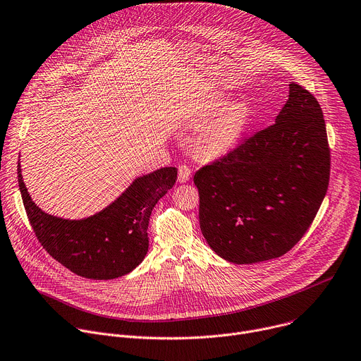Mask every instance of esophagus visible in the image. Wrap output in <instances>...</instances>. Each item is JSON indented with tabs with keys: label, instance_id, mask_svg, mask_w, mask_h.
I'll return each mask as SVG.
<instances>
[{
	"label": "esophagus",
	"instance_id": "1",
	"mask_svg": "<svg viewBox=\"0 0 361 361\" xmlns=\"http://www.w3.org/2000/svg\"><path fill=\"white\" fill-rule=\"evenodd\" d=\"M179 173H178V179H179V182H188L189 179H190V175H192V172H190V168L189 166H186V165H180L179 166V171H178Z\"/></svg>",
	"mask_w": 361,
	"mask_h": 361
}]
</instances>
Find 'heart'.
Listing matches in <instances>:
<instances>
[{"label": "heart", "mask_w": 361, "mask_h": 361, "mask_svg": "<svg viewBox=\"0 0 361 361\" xmlns=\"http://www.w3.org/2000/svg\"><path fill=\"white\" fill-rule=\"evenodd\" d=\"M253 121V109L246 102H229L216 92L196 111L192 125L197 129L190 140L193 154L202 159L222 158L235 151Z\"/></svg>", "instance_id": "heart-1"}]
</instances>
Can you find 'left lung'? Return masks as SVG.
<instances>
[{
	"label": "left lung",
	"instance_id": "1",
	"mask_svg": "<svg viewBox=\"0 0 361 361\" xmlns=\"http://www.w3.org/2000/svg\"><path fill=\"white\" fill-rule=\"evenodd\" d=\"M329 178L322 108L307 90L292 82L273 125L195 173L202 235L231 263L280 257L310 228Z\"/></svg>",
	"mask_w": 361,
	"mask_h": 361
}]
</instances>
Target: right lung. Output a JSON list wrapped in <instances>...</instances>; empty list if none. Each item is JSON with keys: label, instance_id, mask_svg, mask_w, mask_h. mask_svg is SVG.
Returning a JSON list of instances; mask_svg holds the SVG:
<instances>
[{"label": "right lung", "instance_id": "right-lung-1", "mask_svg": "<svg viewBox=\"0 0 361 361\" xmlns=\"http://www.w3.org/2000/svg\"><path fill=\"white\" fill-rule=\"evenodd\" d=\"M168 166L136 178L101 212L69 221L41 210L31 199L18 164V186L30 224L42 247L78 276L111 280L132 271L148 253V225L154 206L176 182Z\"/></svg>", "mask_w": 361, "mask_h": 361}]
</instances>
